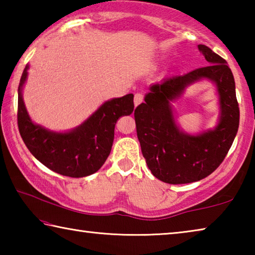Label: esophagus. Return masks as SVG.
I'll list each match as a JSON object with an SVG mask.
<instances>
[{"mask_svg":"<svg viewBox=\"0 0 255 255\" xmlns=\"http://www.w3.org/2000/svg\"><path fill=\"white\" fill-rule=\"evenodd\" d=\"M144 100V96L141 93H136L135 97H133V103H135V106L137 107L138 105H140L141 102Z\"/></svg>","mask_w":255,"mask_h":255,"instance_id":"esophagus-1","label":"esophagus"}]
</instances>
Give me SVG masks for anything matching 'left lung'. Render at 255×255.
Returning a JSON list of instances; mask_svg holds the SVG:
<instances>
[{
	"instance_id": "left-lung-1",
	"label": "left lung",
	"mask_w": 255,
	"mask_h": 255,
	"mask_svg": "<svg viewBox=\"0 0 255 255\" xmlns=\"http://www.w3.org/2000/svg\"><path fill=\"white\" fill-rule=\"evenodd\" d=\"M198 48L210 65L153 84L145 102L133 114L148 169L155 178L171 184L196 182L213 173L226 157L240 125L235 81L227 62L205 45ZM201 78L213 80L218 86L221 118L213 131L191 136L179 131L169 102Z\"/></svg>"
}]
</instances>
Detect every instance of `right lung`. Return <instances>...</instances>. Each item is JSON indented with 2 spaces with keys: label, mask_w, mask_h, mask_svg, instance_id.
I'll list each match as a JSON object with an SVG mask.
<instances>
[{
  "label": "right lung",
  "mask_w": 255,
  "mask_h": 255,
  "mask_svg": "<svg viewBox=\"0 0 255 255\" xmlns=\"http://www.w3.org/2000/svg\"><path fill=\"white\" fill-rule=\"evenodd\" d=\"M28 68L25 66L18 89V127L25 146L38 161L56 173L71 178L93 174L109 156L117 120L133 111V94L105 102L74 130L49 131L33 124L25 110L21 90Z\"/></svg>",
  "instance_id": "right-lung-1"
}]
</instances>
